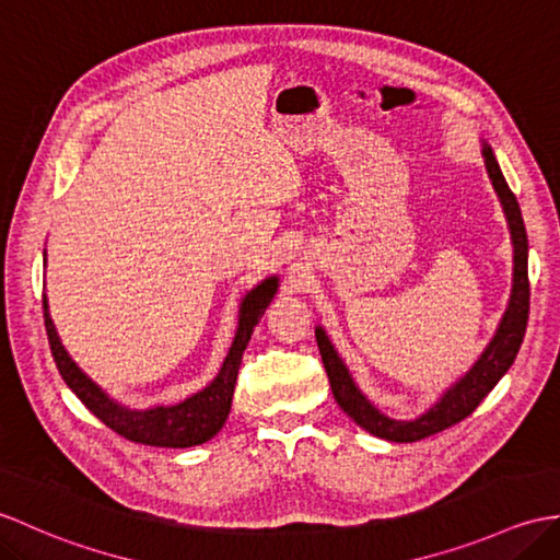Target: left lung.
Wrapping results in <instances>:
<instances>
[{
	"label": "left lung",
	"mask_w": 560,
	"mask_h": 560,
	"mask_svg": "<svg viewBox=\"0 0 560 560\" xmlns=\"http://www.w3.org/2000/svg\"><path fill=\"white\" fill-rule=\"evenodd\" d=\"M482 160L487 166V174L491 178V186L497 190V198L503 207L505 221H509L511 243H513V289L509 298V307H505L503 317L499 322V329L493 334L489 346L482 350L475 365L467 370L458 382H453L432 408H427L415 420H394L384 415L380 408L370 402V398L360 392L353 374L348 372L346 362L341 360L339 350L334 348L331 339L322 327H315L319 355L327 370L329 384L336 402L348 415L350 420L360 424L365 432L396 441V444H410V441H420L424 436H432L436 432L453 427L456 422L465 420L472 415L475 408L487 398L493 386L501 382V376L511 370L520 343L525 339L527 317H529V279H527V231L523 214H520V205L515 195L511 192L509 184L501 174V166L497 162L491 145L482 140Z\"/></svg>",
	"instance_id": "1"
}]
</instances>
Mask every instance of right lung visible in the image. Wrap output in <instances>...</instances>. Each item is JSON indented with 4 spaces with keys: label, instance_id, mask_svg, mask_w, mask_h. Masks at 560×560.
Wrapping results in <instances>:
<instances>
[{
    "label": "right lung",
    "instance_id": "right-lung-1",
    "mask_svg": "<svg viewBox=\"0 0 560 560\" xmlns=\"http://www.w3.org/2000/svg\"><path fill=\"white\" fill-rule=\"evenodd\" d=\"M279 291V277H267L259 281L255 289L243 295L238 307V329L233 336V343L229 353L221 362V370L214 380L207 384L202 392L188 396L186 400L176 402V406H154L145 410H136L121 406L114 400L100 384H95L90 376L75 365V360L67 353L61 346L55 322L49 317V303L47 295H43L45 307V329L51 355H55L57 370L61 380L67 382L71 392L83 400V406L100 418L116 434H121L128 441L145 446H162V448H188L200 446L210 441L221 427H224L229 412H231V398L233 388H236V376L241 368L243 350L248 346L253 329L257 327L259 317L265 315L269 303L275 301Z\"/></svg>",
    "mask_w": 560,
    "mask_h": 560
}]
</instances>
